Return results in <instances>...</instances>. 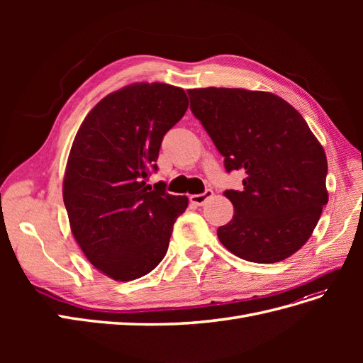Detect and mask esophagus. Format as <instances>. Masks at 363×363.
<instances>
[{
  "label": "esophagus",
  "mask_w": 363,
  "mask_h": 363,
  "mask_svg": "<svg viewBox=\"0 0 363 363\" xmlns=\"http://www.w3.org/2000/svg\"><path fill=\"white\" fill-rule=\"evenodd\" d=\"M213 195V191L212 189H206L203 194H195V195H191L189 200L192 204L195 206H203L211 196Z\"/></svg>",
  "instance_id": "esophagus-1"
}]
</instances>
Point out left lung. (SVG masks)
<instances>
[{"mask_svg": "<svg viewBox=\"0 0 363 363\" xmlns=\"http://www.w3.org/2000/svg\"><path fill=\"white\" fill-rule=\"evenodd\" d=\"M188 95L225 171L247 175L242 191L224 192L235 215L218 228L221 244L255 263L292 256L311 238L328 201L321 144L303 116L274 94L204 87Z\"/></svg>", "mask_w": 363, "mask_h": 363, "instance_id": "8db88e82", "label": "left lung"}]
</instances>
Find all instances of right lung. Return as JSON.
<instances>
[{
	"instance_id": "right-lung-1",
	"label": "right lung",
	"mask_w": 363,
	"mask_h": 363,
	"mask_svg": "<svg viewBox=\"0 0 363 363\" xmlns=\"http://www.w3.org/2000/svg\"><path fill=\"white\" fill-rule=\"evenodd\" d=\"M180 87L135 83L87 113L68 157L63 201L84 256L107 277L135 280L164 257L172 227L188 207L156 172L163 136L188 111Z\"/></svg>"
}]
</instances>
